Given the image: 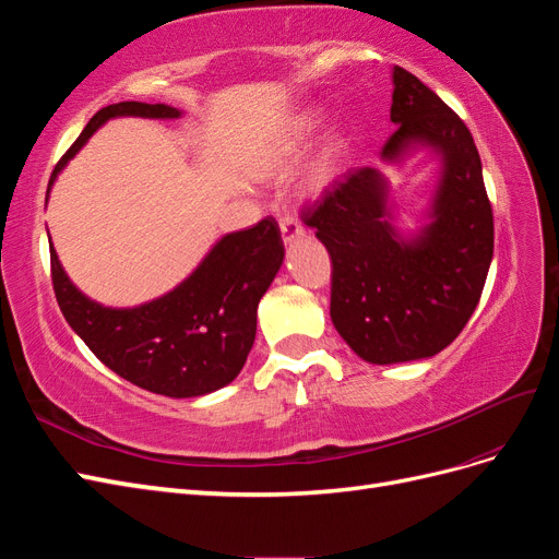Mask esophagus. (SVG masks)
Listing matches in <instances>:
<instances>
[{"label": "esophagus", "mask_w": 559, "mask_h": 559, "mask_svg": "<svg viewBox=\"0 0 559 559\" xmlns=\"http://www.w3.org/2000/svg\"><path fill=\"white\" fill-rule=\"evenodd\" d=\"M280 228H282V238H284V242L289 245V242H294V240H298L302 233V224L298 222L296 216H282L280 218Z\"/></svg>", "instance_id": "esophagus-1"}]
</instances>
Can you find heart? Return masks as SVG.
<instances>
[{
  "instance_id": "1",
  "label": "heart",
  "mask_w": 559,
  "mask_h": 559,
  "mask_svg": "<svg viewBox=\"0 0 559 559\" xmlns=\"http://www.w3.org/2000/svg\"><path fill=\"white\" fill-rule=\"evenodd\" d=\"M317 130H319V116L317 114H302L298 121L294 123V128H292L289 148L298 151V148L306 146L314 138ZM345 151H347V142H345L343 134L341 132L331 134V140L324 144V148H321V154L317 156V160L312 165L310 181L314 186L329 183L337 175V170H341L343 158H345Z\"/></svg>"
}]
</instances>
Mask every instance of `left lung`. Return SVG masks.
I'll list each match as a JSON object with an SVG mask.
<instances>
[{"label": "left lung", "mask_w": 559, "mask_h": 559, "mask_svg": "<svg viewBox=\"0 0 559 559\" xmlns=\"http://www.w3.org/2000/svg\"><path fill=\"white\" fill-rule=\"evenodd\" d=\"M384 160L417 146L443 160L433 222L411 242L389 224L386 179L361 167L333 179L302 207V222L331 253V319L368 364L429 359L476 310L495 251V218L466 123L415 74L394 67Z\"/></svg>", "instance_id": "obj_1"}]
</instances>
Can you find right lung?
<instances>
[{
    "mask_svg": "<svg viewBox=\"0 0 559 559\" xmlns=\"http://www.w3.org/2000/svg\"><path fill=\"white\" fill-rule=\"evenodd\" d=\"M167 105L118 103L99 109L60 158L58 173L91 134L116 116L177 118ZM48 195V191H46ZM284 259L273 216L218 240L175 292L140 308L116 310L83 296L64 275L50 245V280L58 306L83 343L114 373L154 394L191 399L238 378L257 337V308Z\"/></svg>",
    "mask_w": 559,
    "mask_h": 559,
    "instance_id": "obj_1",
    "label": "right lung"
}]
</instances>
